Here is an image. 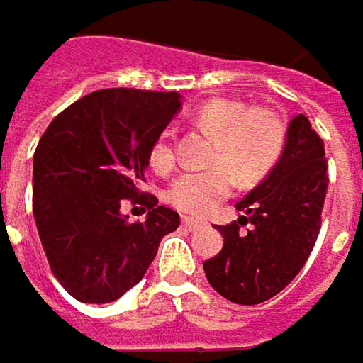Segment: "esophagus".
Returning <instances> with one entry per match:
<instances>
[{"label":"esophagus","instance_id":"esophagus-1","mask_svg":"<svg viewBox=\"0 0 363 363\" xmlns=\"http://www.w3.org/2000/svg\"><path fill=\"white\" fill-rule=\"evenodd\" d=\"M182 223H184V228H186V230H199V228L206 225L204 221H201V219H192V217H184V219H182Z\"/></svg>","mask_w":363,"mask_h":363}]
</instances>
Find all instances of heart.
Here are the masks:
<instances>
[{
	"label": "heart",
	"instance_id": "heart-1",
	"mask_svg": "<svg viewBox=\"0 0 363 363\" xmlns=\"http://www.w3.org/2000/svg\"><path fill=\"white\" fill-rule=\"evenodd\" d=\"M194 123L215 138L211 164L201 173L177 177L167 201L186 215H206L232 194L234 175L240 184L261 182L282 157L286 142L284 121L269 108H250L242 100H208L194 113ZM148 159L152 169L167 173L175 164L169 131L152 142Z\"/></svg>",
	"mask_w": 363,
	"mask_h": 363
}]
</instances>
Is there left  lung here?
Wrapping results in <instances>:
<instances>
[{
	"label": "left lung",
	"mask_w": 363,
	"mask_h": 363,
	"mask_svg": "<svg viewBox=\"0 0 363 363\" xmlns=\"http://www.w3.org/2000/svg\"><path fill=\"white\" fill-rule=\"evenodd\" d=\"M326 190L324 142L309 118L296 114L278 164L236 203L238 221L217 225L223 249L203 263L208 284L238 305L263 303L286 289L315 245ZM247 223L250 230H242Z\"/></svg>",
	"instance_id": "obj_1"
}]
</instances>
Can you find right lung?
Wrapping results in <instances>:
<instances>
[{
  "mask_svg": "<svg viewBox=\"0 0 363 363\" xmlns=\"http://www.w3.org/2000/svg\"><path fill=\"white\" fill-rule=\"evenodd\" d=\"M182 108L177 91L100 89L58 114L33 157V215L56 280L81 303H111L135 286L173 208L140 190L152 142ZM125 198L149 206L146 222L120 213Z\"/></svg>",
  "mask_w": 363,
  "mask_h": 363,
  "instance_id": "add662e5",
  "label": "right lung"
}]
</instances>
